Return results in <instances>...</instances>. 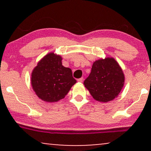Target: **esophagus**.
I'll return each mask as SVG.
<instances>
[{
	"mask_svg": "<svg viewBox=\"0 0 151 151\" xmlns=\"http://www.w3.org/2000/svg\"><path fill=\"white\" fill-rule=\"evenodd\" d=\"M83 78H79V79H78V81L79 82H83Z\"/></svg>",
	"mask_w": 151,
	"mask_h": 151,
	"instance_id": "esophagus-1",
	"label": "esophagus"
}]
</instances>
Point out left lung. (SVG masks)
I'll return each instance as SVG.
<instances>
[{"instance_id": "8db88e82", "label": "left lung", "mask_w": 151, "mask_h": 151, "mask_svg": "<svg viewBox=\"0 0 151 151\" xmlns=\"http://www.w3.org/2000/svg\"><path fill=\"white\" fill-rule=\"evenodd\" d=\"M124 83L121 67L112 58L100 59L93 63L91 71L84 84L95 100L107 102L118 96Z\"/></svg>"}]
</instances>
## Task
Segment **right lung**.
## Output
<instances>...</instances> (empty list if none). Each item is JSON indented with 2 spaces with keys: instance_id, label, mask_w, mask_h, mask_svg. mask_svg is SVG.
<instances>
[{
  "instance_id": "1",
  "label": "right lung",
  "mask_w": 151,
  "mask_h": 151,
  "mask_svg": "<svg viewBox=\"0 0 151 151\" xmlns=\"http://www.w3.org/2000/svg\"><path fill=\"white\" fill-rule=\"evenodd\" d=\"M33 89L41 100L57 102L64 98L76 80L72 71L62 65V58L50 53L43 58L33 70Z\"/></svg>"
}]
</instances>
